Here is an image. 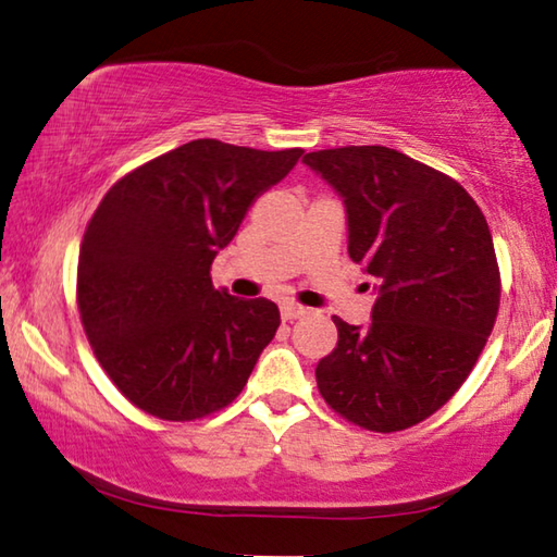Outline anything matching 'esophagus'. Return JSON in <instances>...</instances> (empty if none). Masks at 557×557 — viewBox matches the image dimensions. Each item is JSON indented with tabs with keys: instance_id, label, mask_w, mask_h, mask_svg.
<instances>
[{
	"instance_id": "1",
	"label": "esophagus",
	"mask_w": 557,
	"mask_h": 557,
	"mask_svg": "<svg viewBox=\"0 0 557 557\" xmlns=\"http://www.w3.org/2000/svg\"><path fill=\"white\" fill-rule=\"evenodd\" d=\"M306 313H308V308L298 306V304H281V318L284 320H296Z\"/></svg>"
}]
</instances>
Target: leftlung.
<instances>
[{
	"mask_svg": "<svg viewBox=\"0 0 557 557\" xmlns=\"http://www.w3.org/2000/svg\"><path fill=\"white\" fill-rule=\"evenodd\" d=\"M304 161L343 195L349 259L379 290L367 327L335 315L318 388L349 423L406 431L450 401L492 335L502 276L490 224L460 183L396 149L343 146Z\"/></svg>",
	"mask_w": 557,
	"mask_h": 557,
	"instance_id": "1",
	"label": "left lung"
}]
</instances>
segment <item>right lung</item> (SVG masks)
<instances>
[{
    "label": "right lung",
    "mask_w": 557,
    "mask_h": 557,
    "mask_svg": "<svg viewBox=\"0 0 557 557\" xmlns=\"http://www.w3.org/2000/svg\"><path fill=\"white\" fill-rule=\"evenodd\" d=\"M300 156L195 139L126 173L97 205L77 310L97 362L144 413L185 423L242 394L281 315L267 298L214 288L210 267Z\"/></svg>",
    "instance_id": "obj_1"
}]
</instances>
